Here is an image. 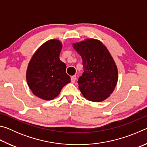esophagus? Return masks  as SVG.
Wrapping results in <instances>:
<instances>
[{"label": "esophagus", "instance_id": "1", "mask_svg": "<svg viewBox=\"0 0 147 147\" xmlns=\"http://www.w3.org/2000/svg\"><path fill=\"white\" fill-rule=\"evenodd\" d=\"M76 80V76H73L71 77V82L72 83H74V82H75Z\"/></svg>", "mask_w": 147, "mask_h": 147}]
</instances>
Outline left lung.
<instances>
[{
    "label": "left lung",
    "instance_id": "obj_1",
    "mask_svg": "<svg viewBox=\"0 0 147 147\" xmlns=\"http://www.w3.org/2000/svg\"><path fill=\"white\" fill-rule=\"evenodd\" d=\"M82 58L84 73L78 80V88L84 97L101 102L112 93L118 80V71L108 50L94 39L73 44Z\"/></svg>",
    "mask_w": 147,
    "mask_h": 147
}]
</instances>
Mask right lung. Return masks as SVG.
<instances>
[{
	"instance_id": "obj_1",
	"label": "right lung",
	"mask_w": 147,
	"mask_h": 147,
	"mask_svg": "<svg viewBox=\"0 0 147 147\" xmlns=\"http://www.w3.org/2000/svg\"><path fill=\"white\" fill-rule=\"evenodd\" d=\"M61 49L59 40H49L37 50L29 62L27 83L32 93L43 100L56 97L63 86L71 82L66 73V65L59 59Z\"/></svg>"
}]
</instances>
